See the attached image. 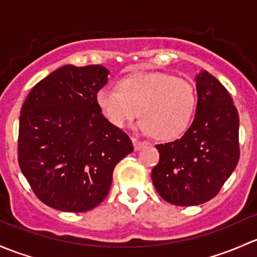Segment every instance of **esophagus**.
Masks as SVG:
<instances>
[{"label":"esophagus","mask_w":257,"mask_h":257,"mask_svg":"<svg viewBox=\"0 0 257 257\" xmlns=\"http://www.w3.org/2000/svg\"><path fill=\"white\" fill-rule=\"evenodd\" d=\"M132 144H134L135 151H140V150H141V148H144L145 146H146L147 142L139 141V140H137V139H135V137H132Z\"/></svg>","instance_id":"esophagus-1"}]
</instances>
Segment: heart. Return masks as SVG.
I'll return each mask as SVG.
<instances>
[{"label":"heart","mask_w":257,"mask_h":257,"mask_svg":"<svg viewBox=\"0 0 257 257\" xmlns=\"http://www.w3.org/2000/svg\"><path fill=\"white\" fill-rule=\"evenodd\" d=\"M118 90L101 89L96 104L112 126L123 128L141 116L137 128L160 140H172L186 131L197 104L189 81L160 71L136 73L117 83Z\"/></svg>","instance_id":"obj_1"}]
</instances>
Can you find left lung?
<instances>
[{
    "mask_svg": "<svg viewBox=\"0 0 257 257\" xmlns=\"http://www.w3.org/2000/svg\"><path fill=\"white\" fill-rule=\"evenodd\" d=\"M197 109L179 140L157 145L160 162L152 169L158 194L179 207L213 199L239 162V113L223 84L202 70L195 76Z\"/></svg>",
    "mask_w": 257,
    "mask_h": 257,
    "instance_id": "obj_1",
    "label": "left lung"
}]
</instances>
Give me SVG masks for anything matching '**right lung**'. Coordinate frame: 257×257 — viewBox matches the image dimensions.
I'll list each match as a JSON object with an SVG mask.
<instances>
[{
  "label": "right lung",
  "instance_id": "1",
  "mask_svg": "<svg viewBox=\"0 0 257 257\" xmlns=\"http://www.w3.org/2000/svg\"><path fill=\"white\" fill-rule=\"evenodd\" d=\"M110 71L64 65L33 86L20 116L18 163L48 207L83 213L106 198L115 166L134 151L96 104Z\"/></svg>",
  "mask_w": 257,
  "mask_h": 257
}]
</instances>
